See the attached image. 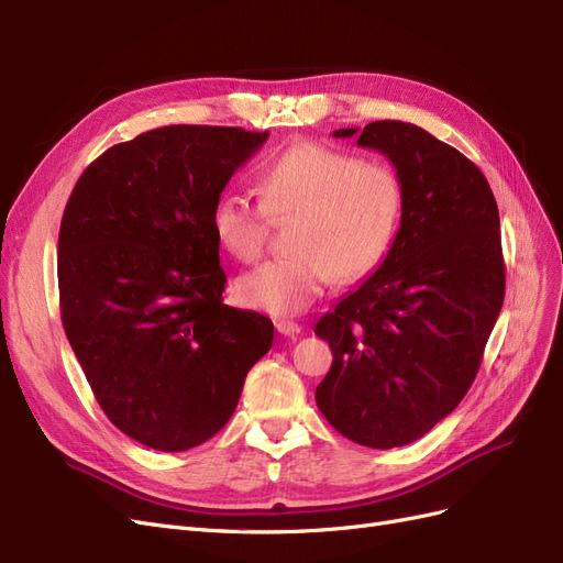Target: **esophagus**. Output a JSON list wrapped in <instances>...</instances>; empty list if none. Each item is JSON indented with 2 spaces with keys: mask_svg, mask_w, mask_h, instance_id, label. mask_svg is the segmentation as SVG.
I'll list each match as a JSON object with an SVG mask.
<instances>
[{
  "mask_svg": "<svg viewBox=\"0 0 563 563\" xmlns=\"http://www.w3.org/2000/svg\"><path fill=\"white\" fill-rule=\"evenodd\" d=\"M275 327H277V331H279L282 335H288V338H296V335L302 331V327H300L298 321H288V319H279V321L275 323Z\"/></svg>",
  "mask_w": 563,
  "mask_h": 563,
  "instance_id": "esophagus-1",
  "label": "esophagus"
}]
</instances>
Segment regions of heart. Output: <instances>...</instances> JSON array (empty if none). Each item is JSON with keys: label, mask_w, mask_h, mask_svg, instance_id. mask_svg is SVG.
Returning <instances> with one entry per match:
<instances>
[{"label": "heart", "mask_w": 563, "mask_h": 563, "mask_svg": "<svg viewBox=\"0 0 563 563\" xmlns=\"http://www.w3.org/2000/svg\"><path fill=\"white\" fill-rule=\"evenodd\" d=\"M261 201L223 190L209 225L232 258H261L269 218L296 216L291 255L242 275L234 296L251 310L298 314L323 294L333 277H368L395 244L404 211V187L395 168L319 141H298L263 164Z\"/></svg>", "instance_id": "b5f03b06"}]
</instances>
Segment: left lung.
Wrapping results in <instances>:
<instances>
[{
	"label": "left lung",
	"instance_id": "left-lung-1",
	"mask_svg": "<svg viewBox=\"0 0 563 563\" xmlns=\"http://www.w3.org/2000/svg\"><path fill=\"white\" fill-rule=\"evenodd\" d=\"M356 145L397 168L401 225L380 267L317 321L333 364L314 399L343 437L395 449L444 420L482 366L505 298L500 216L479 166L416 124L371 122Z\"/></svg>",
	"mask_w": 563,
	"mask_h": 563
}]
</instances>
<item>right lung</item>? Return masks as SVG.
Segmentation results:
<instances>
[{"mask_svg":"<svg viewBox=\"0 0 563 563\" xmlns=\"http://www.w3.org/2000/svg\"><path fill=\"white\" fill-rule=\"evenodd\" d=\"M240 126L176 124L106 150L67 199L60 319L114 428L187 451L232 418L275 327L223 302L213 199L267 141Z\"/></svg>","mask_w":563,"mask_h":563,"instance_id":"1","label":"right lung"}]
</instances>
